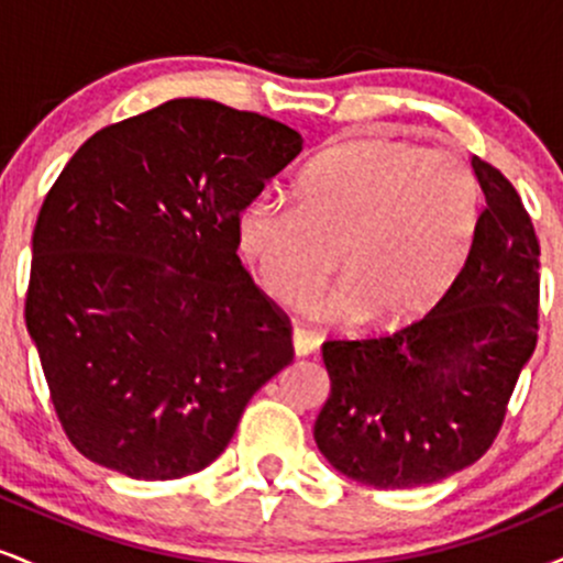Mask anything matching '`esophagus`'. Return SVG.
Instances as JSON below:
<instances>
[{
    "label": "esophagus",
    "mask_w": 563,
    "mask_h": 563,
    "mask_svg": "<svg viewBox=\"0 0 563 563\" xmlns=\"http://www.w3.org/2000/svg\"><path fill=\"white\" fill-rule=\"evenodd\" d=\"M290 341H294L296 357H307V354H312L314 349L320 346L318 335L303 331V328H294V335H290Z\"/></svg>",
    "instance_id": "obj_1"
}]
</instances>
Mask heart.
<instances>
[{
    "label": "heart",
    "mask_w": 563,
    "mask_h": 563,
    "mask_svg": "<svg viewBox=\"0 0 563 563\" xmlns=\"http://www.w3.org/2000/svg\"><path fill=\"white\" fill-rule=\"evenodd\" d=\"M479 187L448 151L391 137H354L325 151L299 185V206L251 198L238 249L283 307L303 303L333 273L344 280L314 307L320 322L378 328L418 320L466 262ZM336 260H332V254Z\"/></svg>",
    "instance_id": "heart-1"
}]
</instances>
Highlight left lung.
Wrapping results in <instances>:
<instances>
[{"label": "left lung", "mask_w": 563, "mask_h": 563, "mask_svg": "<svg viewBox=\"0 0 563 563\" xmlns=\"http://www.w3.org/2000/svg\"><path fill=\"white\" fill-rule=\"evenodd\" d=\"M471 166L487 206L437 307L397 333L322 344L331 397L314 442L339 474L367 487H421L479 461L538 344L532 219L495 166L476 156Z\"/></svg>", "instance_id": "1"}]
</instances>
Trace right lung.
<instances>
[{
  "label": "right lung",
  "mask_w": 563,
  "mask_h": 563,
  "mask_svg": "<svg viewBox=\"0 0 563 563\" xmlns=\"http://www.w3.org/2000/svg\"><path fill=\"white\" fill-rule=\"evenodd\" d=\"M301 147L267 115L179 97L100 129L55 179L25 328L84 457L145 482L196 474L294 360L235 228Z\"/></svg>",
  "instance_id": "obj_1"
}]
</instances>
